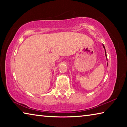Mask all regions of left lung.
Wrapping results in <instances>:
<instances>
[{
  "label": "left lung",
  "instance_id": "8db88e82",
  "mask_svg": "<svg viewBox=\"0 0 127 127\" xmlns=\"http://www.w3.org/2000/svg\"><path fill=\"white\" fill-rule=\"evenodd\" d=\"M102 45H103V47H104V48L105 49V46H104V45H103V44H102ZM105 55L106 56V50H105ZM107 65H108V64H107Z\"/></svg>",
  "mask_w": 127,
  "mask_h": 127
}]
</instances>
